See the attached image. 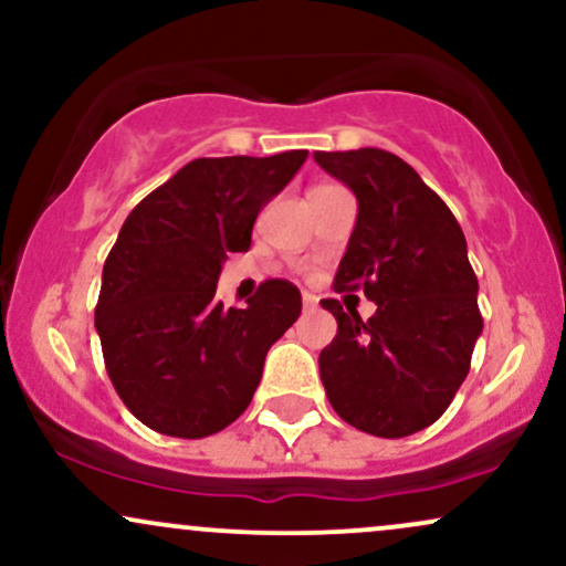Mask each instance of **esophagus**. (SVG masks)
<instances>
[{"mask_svg":"<svg viewBox=\"0 0 566 566\" xmlns=\"http://www.w3.org/2000/svg\"><path fill=\"white\" fill-rule=\"evenodd\" d=\"M316 303H319V301H316V295H311V292H303V308L305 311H314Z\"/></svg>","mask_w":566,"mask_h":566,"instance_id":"obj_1","label":"esophagus"}]
</instances>
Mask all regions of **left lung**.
<instances>
[{"label":"left lung","mask_w":566,"mask_h":566,"mask_svg":"<svg viewBox=\"0 0 566 566\" xmlns=\"http://www.w3.org/2000/svg\"><path fill=\"white\" fill-rule=\"evenodd\" d=\"M316 165L359 201L335 290H365L378 311L327 297L337 335L319 354L329 405L348 426L382 439L418 433L444 415L482 335L479 282L450 207L391 151H316Z\"/></svg>","instance_id":"1"}]
</instances>
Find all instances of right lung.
<instances>
[{
    "label": "right lung",
    "instance_id": "1",
    "mask_svg": "<svg viewBox=\"0 0 566 566\" xmlns=\"http://www.w3.org/2000/svg\"><path fill=\"white\" fill-rule=\"evenodd\" d=\"M308 151L193 159L129 212L95 305L103 361L143 426L178 439L223 431L252 401L301 290L265 279L244 308L216 297L229 252L250 250L263 205Z\"/></svg>",
    "mask_w": 566,
    "mask_h": 566
}]
</instances>
